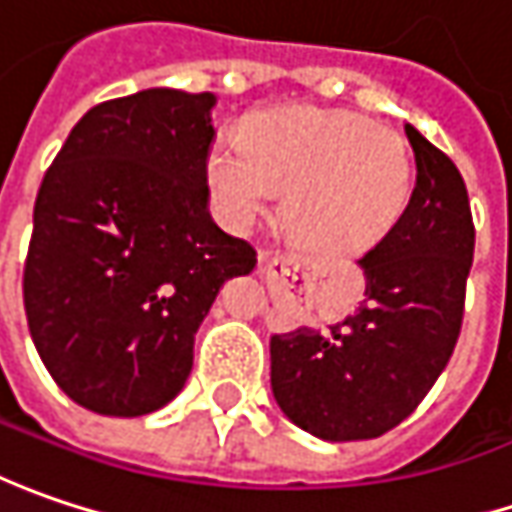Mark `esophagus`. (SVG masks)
I'll return each mask as SVG.
<instances>
[{"label":"esophagus","instance_id":"1","mask_svg":"<svg viewBox=\"0 0 512 512\" xmlns=\"http://www.w3.org/2000/svg\"><path fill=\"white\" fill-rule=\"evenodd\" d=\"M295 257L283 255V252H260V266L263 269H286Z\"/></svg>","mask_w":512,"mask_h":512}]
</instances>
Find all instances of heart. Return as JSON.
Masks as SVG:
<instances>
[{
    "instance_id": "b5f03b06",
    "label": "heart",
    "mask_w": 512,
    "mask_h": 512,
    "mask_svg": "<svg viewBox=\"0 0 512 512\" xmlns=\"http://www.w3.org/2000/svg\"><path fill=\"white\" fill-rule=\"evenodd\" d=\"M214 214L243 232L286 189V220L312 249L349 255L384 240L412 194L410 148L361 114L289 105L246 134L220 131L206 154Z\"/></svg>"
}]
</instances>
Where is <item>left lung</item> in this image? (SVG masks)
Here are the masks:
<instances>
[{
    "mask_svg": "<svg viewBox=\"0 0 512 512\" xmlns=\"http://www.w3.org/2000/svg\"><path fill=\"white\" fill-rule=\"evenodd\" d=\"M415 189L395 229L361 257L367 298L329 329L272 335V392L300 430L364 441L398 427L456 349L476 226L456 163L404 125Z\"/></svg>",
    "mask_w": 512,
    "mask_h": 512,
    "instance_id": "1",
    "label": "left lung"
}]
</instances>
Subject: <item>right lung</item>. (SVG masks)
I'll return each mask as SVG.
<instances>
[{
	"mask_svg": "<svg viewBox=\"0 0 512 512\" xmlns=\"http://www.w3.org/2000/svg\"><path fill=\"white\" fill-rule=\"evenodd\" d=\"M212 105L174 88L100 102L42 177L25 315L45 369L85 410L166 407L220 286L255 269L252 243L206 209Z\"/></svg>",
	"mask_w": 512,
	"mask_h": 512,
	"instance_id": "right-lung-1",
	"label": "right lung"
}]
</instances>
